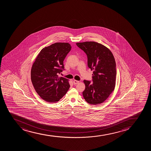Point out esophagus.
Wrapping results in <instances>:
<instances>
[{
	"label": "esophagus",
	"instance_id": "34e87169",
	"mask_svg": "<svg viewBox=\"0 0 151 151\" xmlns=\"http://www.w3.org/2000/svg\"><path fill=\"white\" fill-rule=\"evenodd\" d=\"M73 83H74V85H76V84H78V83H79V81H76V80H73Z\"/></svg>",
	"mask_w": 151,
	"mask_h": 151
}]
</instances>
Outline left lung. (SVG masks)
<instances>
[{
  "label": "left lung",
  "mask_w": 151,
  "mask_h": 151,
  "mask_svg": "<svg viewBox=\"0 0 151 151\" xmlns=\"http://www.w3.org/2000/svg\"><path fill=\"white\" fill-rule=\"evenodd\" d=\"M76 45L86 53L88 66L93 70L92 81L84 80L83 95L90 104L104 102L114 90L116 81V63L112 53L106 46L95 42L77 43Z\"/></svg>",
  "instance_id": "8db88e82"
}]
</instances>
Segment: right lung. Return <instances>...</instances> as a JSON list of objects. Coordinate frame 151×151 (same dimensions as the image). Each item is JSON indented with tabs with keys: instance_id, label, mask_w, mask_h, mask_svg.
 I'll use <instances>...</instances> for the list:
<instances>
[{
	"instance_id": "obj_1",
	"label": "right lung",
	"mask_w": 151,
	"mask_h": 151,
	"mask_svg": "<svg viewBox=\"0 0 151 151\" xmlns=\"http://www.w3.org/2000/svg\"><path fill=\"white\" fill-rule=\"evenodd\" d=\"M68 43L57 42L42 49L31 71L32 83L37 94L48 102L59 101L68 90V80L58 75L64 69L63 61L71 50Z\"/></svg>"
}]
</instances>
